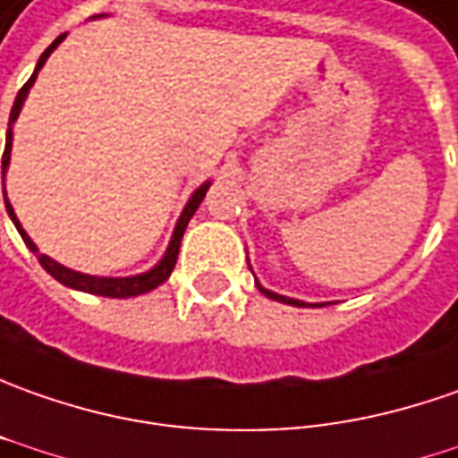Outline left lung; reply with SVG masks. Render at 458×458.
Segmentation results:
<instances>
[{"label":"left lung","mask_w":458,"mask_h":458,"mask_svg":"<svg viewBox=\"0 0 458 458\" xmlns=\"http://www.w3.org/2000/svg\"><path fill=\"white\" fill-rule=\"evenodd\" d=\"M259 287V284H257ZM262 290V287H259ZM262 293H267V290H262ZM272 300H277V302H284V305H294V308H302L305 302H300V300H290V297H282V294H275V293H267Z\"/></svg>","instance_id":"left-lung-1"}]
</instances>
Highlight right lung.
I'll return each instance as SVG.
<instances>
[{"label":"right lung","mask_w":458,"mask_h":458,"mask_svg":"<svg viewBox=\"0 0 458 458\" xmlns=\"http://www.w3.org/2000/svg\"><path fill=\"white\" fill-rule=\"evenodd\" d=\"M63 37L60 35L55 42H52L47 50L42 52V57H39V63H37L35 72H32V78L27 80L24 85H21V90L17 93V100H14V106H12V113H9V131H7V143H4V156H2V168H7L9 165V150H12V123L17 121V115H20V107L24 103V98L30 93V88H32V82H35L37 72H39V67L45 64V60L50 57V52L63 42ZM208 183H204L199 191L193 193L191 201L186 204L183 208V214H181L179 224H176V232H174V239H171V244H168V251H165V257L158 262V265L153 267L150 272L146 275H136V277H90V275H80V272H72V269H67V267L57 265L55 259L50 257H45V254H39L35 247V242L27 236V232L21 229V224L17 222V216H14V211L9 207L7 201V193H4V204H7L9 216H12V222L14 226L20 229L21 239H24V244L30 247V250L35 251L37 259H39V265L45 267L47 272H50L52 277L57 279V282H63L64 287H75V290H82V293H90V294H103V297H136V294H143L153 290V287H158L161 282L168 279V275L174 272V267H176V257H179V247H181V239H183V232H186V224L193 216V211L199 208V204L204 201V196H207Z\"/></svg>","instance_id":"1"}]
</instances>
